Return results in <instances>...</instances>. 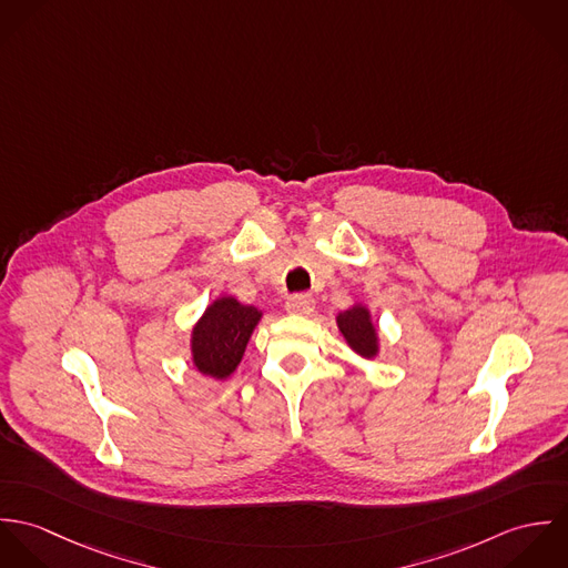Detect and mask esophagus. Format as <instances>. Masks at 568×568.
Returning a JSON list of instances; mask_svg holds the SVG:
<instances>
[{"mask_svg": "<svg viewBox=\"0 0 568 568\" xmlns=\"http://www.w3.org/2000/svg\"><path fill=\"white\" fill-rule=\"evenodd\" d=\"M286 311L295 313V315H311L315 311V300L308 293H297V295L288 297Z\"/></svg>", "mask_w": 568, "mask_h": 568, "instance_id": "obj_1", "label": "esophagus"}]
</instances>
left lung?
<instances>
[{"label":"left lung","instance_id":"8db88e82","mask_svg":"<svg viewBox=\"0 0 568 568\" xmlns=\"http://www.w3.org/2000/svg\"><path fill=\"white\" fill-rule=\"evenodd\" d=\"M338 327L347 343L363 356H374L376 354V327L369 322V313L363 306H354L338 315Z\"/></svg>","mask_w":568,"mask_h":568}]
</instances>
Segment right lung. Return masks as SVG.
Returning a JSON list of instances; mask_svg holds the SVG:
<instances>
[{
  "mask_svg": "<svg viewBox=\"0 0 568 568\" xmlns=\"http://www.w3.org/2000/svg\"><path fill=\"white\" fill-rule=\"evenodd\" d=\"M257 322L260 313L234 297L214 302L192 334V356L199 372L219 381L227 378L239 367Z\"/></svg>",
  "mask_w": 568,
  "mask_h": 568,
  "instance_id": "1",
  "label": "right lung"
}]
</instances>
